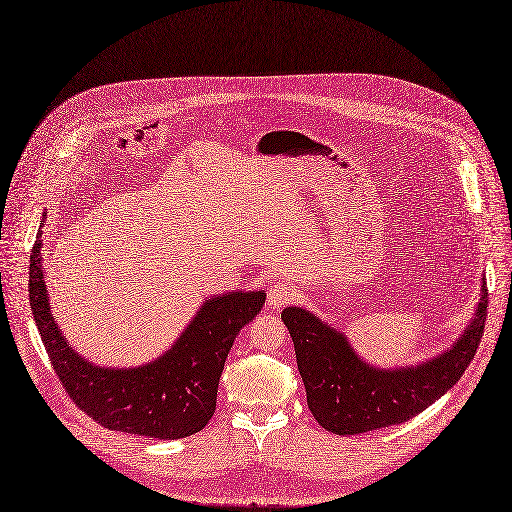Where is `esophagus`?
I'll return each instance as SVG.
<instances>
[{"mask_svg":"<svg viewBox=\"0 0 512 512\" xmlns=\"http://www.w3.org/2000/svg\"><path fill=\"white\" fill-rule=\"evenodd\" d=\"M295 299V288L288 284V282H274L272 286H270V291H268V305L270 307H274V309H278V307H284L288 301H293Z\"/></svg>","mask_w":512,"mask_h":512,"instance_id":"esophagus-1","label":"esophagus"}]
</instances>
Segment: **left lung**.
<instances>
[{
  "mask_svg": "<svg viewBox=\"0 0 512 512\" xmlns=\"http://www.w3.org/2000/svg\"><path fill=\"white\" fill-rule=\"evenodd\" d=\"M280 316L295 343L311 414L330 433L355 435L410 420L460 381L483 337L487 286L483 278L475 316L452 347L404 368L368 364L341 328L309 309L286 307Z\"/></svg>",
  "mask_w": 512,
  "mask_h": 512,
  "instance_id": "8db88e82",
  "label": "left lung"
}]
</instances>
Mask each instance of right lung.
<instances>
[{
    "label": "right lung",
    "instance_id": "add662e5",
    "mask_svg": "<svg viewBox=\"0 0 512 512\" xmlns=\"http://www.w3.org/2000/svg\"><path fill=\"white\" fill-rule=\"evenodd\" d=\"M41 247L39 232L29 268L31 311L73 402L110 431L154 439H182L203 431L215 412L219 376L234 339L259 314L265 293L232 291L209 297L159 358L133 368L98 366L66 343L52 314Z\"/></svg>",
    "mask_w": 512,
    "mask_h": 512
}]
</instances>
